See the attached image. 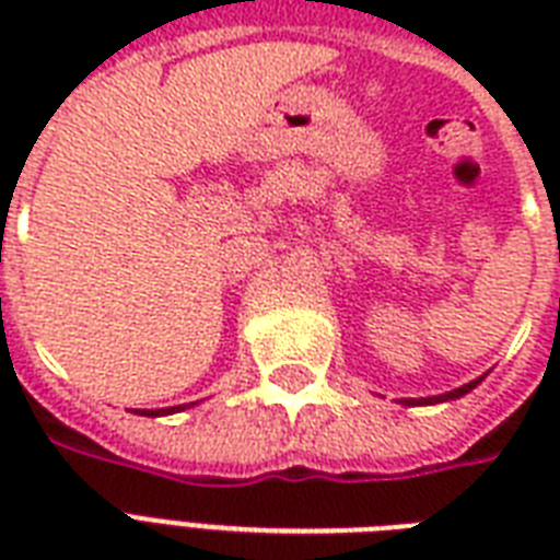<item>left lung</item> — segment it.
I'll list each match as a JSON object with an SVG mask.
<instances>
[{"label":"left lung","instance_id":"left-lung-1","mask_svg":"<svg viewBox=\"0 0 560 560\" xmlns=\"http://www.w3.org/2000/svg\"><path fill=\"white\" fill-rule=\"evenodd\" d=\"M479 381H482V377H479ZM479 381H470V383H465V386H459V389L444 392V395H435V398H404V404H407V407H412V404H416V407H418V404H442V400L462 398V395H468V392L474 389Z\"/></svg>","mask_w":560,"mask_h":560}]
</instances>
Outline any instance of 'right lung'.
Here are the masks:
<instances>
[{"mask_svg":"<svg viewBox=\"0 0 560 560\" xmlns=\"http://www.w3.org/2000/svg\"><path fill=\"white\" fill-rule=\"evenodd\" d=\"M191 407V404H183V407H168V409H142L139 416H171V412H179V409Z\"/></svg>","mask_w":560,"mask_h":560,"instance_id":"1","label":"right lung"}]
</instances>
